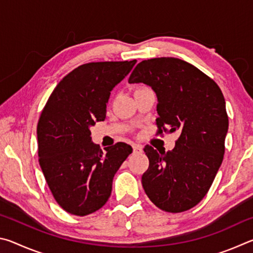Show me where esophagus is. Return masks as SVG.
Returning a JSON list of instances; mask_svg holds the SVG:
<instances>
[{
    "mask_svg": "<svg viewBox=\"0 0 253 253\" xmlns=\"http://www.w3.org/2000/svg\"><path fill=\"white\" fill-rule=\"evenodd\" d=\"M142 149H143V147L140 146V145H132V151H134V153H140L142 152Z\"/></svg>",
    "mask_w": 253,
    "mask_h": 253,
    "instance_id": "1",
    "label": "esophagus"
}]
</instances>
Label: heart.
Instances as JSON below:
<instances>
[{
    "label": "heart",
    "instance_id": "b5f03b06",
    "mask_svg": "<svg viewBox=\"0 0 253 253\" xmlns=\"http://www.w3.org/2000/svg\"><path fill=\"white\" fill-rule=\"evenodd\" d=\"M140 88H142V87H140ZM137 89H139V88H137Z\"/></svg>",
    "mask_w": 253,
    "mask_h": 253
}]
</instances>
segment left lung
I'll use <instances>...</instances> for the list:
<instances>
[{
  "mask_svg": "<svg viewBox=\"0 0 253 253\" xmlns=\"http://www.w3.org/2000/svg\"><path fill=\"white\" fill-rule=\"evenodd\" d=\"M128 83L146 84L156 92L157 135L179 132L172 151L145 146V193L163 211H187L207 195L223 161L229 127L223 93L204 72L177 58L144 60Z\"/></svg>",
  "mask_w": 253,
  "mask_h": 253,
  "instance_id": "obj_1",
  "label": "left lung"
}]
</instances>
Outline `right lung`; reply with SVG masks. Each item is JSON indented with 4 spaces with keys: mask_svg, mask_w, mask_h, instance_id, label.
Listing matches in <instances>:
<instances>
[{
    "mask_svg": "<svg viewBox=\"0 0 253 253\" xmlns=\"http://www.w3.org/2000/svg\"><path fill=\"white\" fill-rule=\"evenodd\" d=\"M131 61L89 62L54 88L38 123V155L46 184L66 212L84 216L108 201L113 178L131 146L119 142L101 151L89 128L106 118L111 89L135 66Z\"/></svg>",
    "mask_w": 253,
    "mask_h": 253,
    "instance_id": "right-lung-1",
    "label": "right lung"
}]
</instances>
